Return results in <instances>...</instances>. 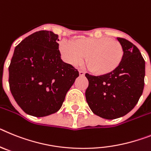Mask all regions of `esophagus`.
I'll return each mask as SVG.
<instances>
[{
	"label": "esophagus",
	"mask_w": 151,
	"mask_h": 151,
	"mask_svg": "<svg viewBox=\"0 0 151 151\" xmlns=\"http://www.w3.org/2000/svg\"><path fill=\"white\" fill-rule=\"evenodd\" d=\"M79 74H80V76L83 77V76H84L85 73H84V71H83V70H79Z\"/></svg>",
	"instance_id": "34e87169"
}]
</instances>
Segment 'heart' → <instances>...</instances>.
<instances>
[{"instance_id":"obj_1","label":"heart","mask_w":151,"mask_h":151,"mask_svg":"<svg viewBox=\"0 0 151 151\" xmlns=\"http://www.w3.org/2000/svg\"><path fill=\"white\" fill-rule=\"evenodd\" d=\"M60 51L64 59L73 66L81 65L87 56L88 68L97 74L115 70L124 56L121 43L108 37L81 38L74 42L63 40Z\"/></svg>"}]
</instances>
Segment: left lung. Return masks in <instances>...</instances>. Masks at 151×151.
I'll return each mask as SVG.
<instances>
[{"mask_svg":"<svg viewBox=\"0 0 151 151\" xmlns=\"http://www.w3.org/2000/svg\"><path fill=\"white\" fill-rule=\"evenodd\" d=\"M124 49L121 64L107 74H86L89 86L86 102L92 112L106 119H115L132 111L145 86V61L138 48L123 38H117Z\"/></svg>","mask_w":151,"mask_h":151,"instance_id":"left-lung-1","label":"left lung"}]
</instances>
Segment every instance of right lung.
<instances>
[{
  "label": "right lung",
  "instance_id": "obj_1",
  "mask_svg": "<svg viewBox=\"0 0 151 151\" xmlns=\"http://www.w3.org/2000/svg\"><path fill=\"white\" fill-rule=\"evenodd\" d=\"M58 36L41 30L14 49L9 85L14 99L28 115L43 117L58 112L79 72L61 59Z\"/></svg>",
  "mask_w": 151,
  "mask_h": 151
}]
</instances>
